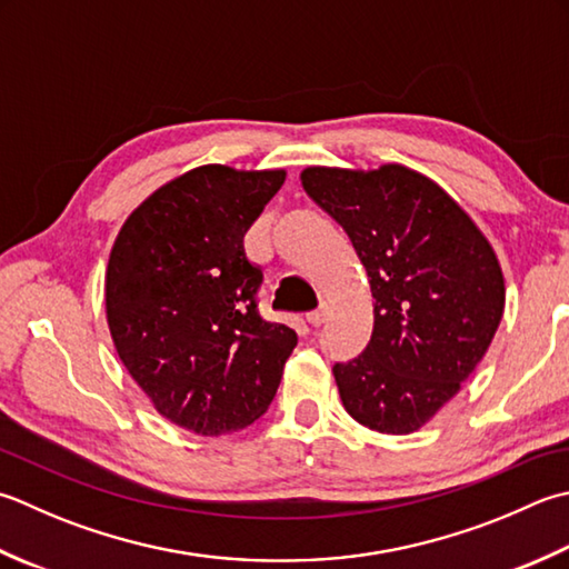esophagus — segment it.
I'll return each mask as SVG.
<instances>
[{
	"label": "esophagus",
	"mask_w": 569,
	"mask_h": 569,
	"mask_svg": "<svg viewBox=\"0 0 569 569\" xmlns=\"http://www.w3.org/2000/svg\"><path fill=\"white\" fill-rule=\"evenodd\" d=\"M306 320H308V326H313V328L322 326V322L328 320V308H318V310H313V313H308V316H306Z\"/></svg>",
	"instance_id": "obj_1"
}]
</instances>
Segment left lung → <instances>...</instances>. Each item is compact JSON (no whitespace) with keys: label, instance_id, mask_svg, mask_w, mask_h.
<instances>
[{"label":"left lung","instance_id":"obj_1","mask_svg":"<svg viewBox=\"0 0 569 569\" xmlns=\"http://www.w3.org/2000/svg\"><path fill=\"white\" fill-rule=\"evenodd\" d=\"M300 184L350 237L375 298L370 345L332 367L342 407L372 431H419L459 395L503 318L491 241L447 189L407 164H313Z\"/></svg>","mask_w":569,"mask_h":569}]
</instances>
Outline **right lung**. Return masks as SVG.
Listing matches in <instances>:
<instances>
[{"instance_id":"1","label":"right lung","mask_w":569,"mask_h":569,"mask_svg":"<svg viewBox=\"0 0 569 569\" xmlns=\"http://www.w3.org/2000/svg\"><path fill=\"white\" fill-rule=\"evenodd\" d=\"M286 170L194 167L122 221L106 269L120 362L167 421L199 437L253 425L281 385L293 328L256 310L243 233Z\"/></svg>"}]
</instances>
